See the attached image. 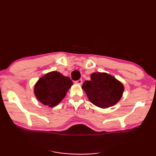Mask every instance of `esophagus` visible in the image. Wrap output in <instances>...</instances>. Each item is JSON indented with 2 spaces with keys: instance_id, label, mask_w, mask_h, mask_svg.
<instances>
[{
  "instance_id": "esophagus-1",
  "label": "esophagus",
  "mask_w": 156,
  "mask_h": 156,
  "mask_svg": "<svg viewBox=\"0 0 156 156\" xmlns=\"http://www.w3.org/2000/svg\"><path fill=\"white\" fill-rule=\"evenodd\" d=\"M75 84H81L82 83V79H79V80H76L74 82Z\"/></svg>"
}]
</instances>
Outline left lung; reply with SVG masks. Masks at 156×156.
<instances>
[{"instance_id":"obj_1","label":"left lung","mask_w":156,"mask_h":156,"mask_svg":"<svg viewBox=\"0 0 156 156\" xmlns=\"http://www.w3.org/2000/svg\"><path fill=\"white\" fill-rule=\"evenodd\" d=\"M90 78V80H86L82 87L92 104L101 108L117 104L124 90L120 82L107 73H92Z\"/></svg>"}]
</instances>
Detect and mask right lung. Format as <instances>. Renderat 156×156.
<instances>
[{
    "label": "right lung",
    "mask_w": 156,
    "mask_h": 156,
    "mask_svg": "<svg viewBox=\"0 0 156 156\" xmlns=\"http://www.w3.org/2000/svg\"><path fill=\"white\" fill-rule=\"evenodd\" d=\"M72 84L69 77L53 71L39 79L35 85L34 93L41 103L53 107L62 101Z\"/></svg>",
    "instance_id": "obj_1"
}]
</instances>
